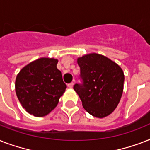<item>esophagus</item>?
Returning a JSON list of instances; mask_svg holds the SVG:
<instances>
[{
    "label": "esophagus",
    "instance_id": "34e87169",
    "mask_svg": "<svg viewBox=\"0 0 150 150\" xmlns=\"http://www.w3.org/2000/svg\"><path fill=\"white\" fill-rule=\"evenodd\" d=\"M73 86H74V82H71V83L68 84V88H70V89L73 88Z\"/></svg>",
    "mask_w": 150,
    "mask_h": 150
}]
</instances>
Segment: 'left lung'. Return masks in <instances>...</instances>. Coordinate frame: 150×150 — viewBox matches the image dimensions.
Masks as SVG:
<instances>
[{"label": "left lung", "instance_id": "obj_1", "mask_svg": "<svg viewBox=\"0 0 150 150\" xmlns=\"http://www.w3.org/2000/svg\"><path fill=\"white\" fill-rule=\"evenodd\" d=\"M77 62L83 84H75L74 90L82 107L98 118L108 116L116 109L123 93V70L114 61L96 53L78 57Z\"/></svg>", "mask_w": 150, "mask_h": 150}]
</instances>
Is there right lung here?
<instances>
[{"label": "right lung", "mask_w": 150, "mask_h": 150, "mask_svg": "<svg viewBox=\"0 0 150 150\" xmlns=\"http://www.w3.org/2000/svg\"><path fill=\"white\" fill-rule=\"evenodd\" d=\"M57 62V59L41 57L23 67L16 76V95L29 114L38 117L47 115L65 92Z\"/></svg>", "instance_id": "add662e5"}]
</instances>
